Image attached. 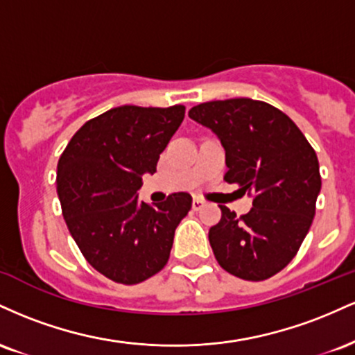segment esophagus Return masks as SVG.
I'll return each instance as SVG.
<instances>
[{
  "label": "esophagus",
  "instance_id": "esophagus-1",
  "mask_svg": "<svg viewBox=\"0 0 355 355\" xmlns=\"http://www.w3.org/2000/svg\"><path fill=\"white\" fill-rule=\"evenodd\" d=\"M203 205H205V202H203L202 198H198V197H195L193 202H191V207H193V210H200Z\"/></svg>",
  "mask_w": 355,
  "mask_h": 355
}]
</instances>
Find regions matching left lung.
Wrapping results in <instances>:
<instances>
[{
  "label": "left lung",
  "mask_w": 355,
  "mask_h": 355,
  "mask_svg": "<svg viewBox=\"0 0 355 355\" xmlns=\"http://www.w3.org/2000/svg\"><path fill=\"white\" fill-rule=\"evenodd\" d=\"M189 116L225 148L223 180L254 197L242 217L220 205L222 218L209 232L215 259L243 280L275 275L299 252L315 215L322 185L315 152L299 126L266 101H207Z\"/></svg>",
  "instance_id": "1"
}]
</instances>
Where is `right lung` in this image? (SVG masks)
<instances>
[{"instance_id":"right-lung-1","label":"right lung","mask_w":355,"mask_h":355,"mask_svg":"<svg viewBox=\"0 0 355 355\" xmlns=\"http://www.w3.org/2000/svg\"><path fill=\"white\" fill-rule=\"evenodd\" d=\"M183 116V105L112 108L88 120L61 153L56 191L64 222L89 266L113 282L140 284L160 272L191 209L185 191L155 207L137 193Z\"/></svg>"}]
</instances>
